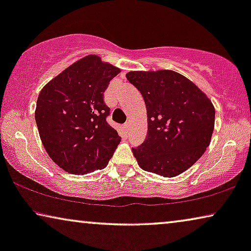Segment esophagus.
I'll return each mask as SVG.
<instances>
[{
    "instance_id": "esophagus-1",
    "label": "esophagus",
    "mask_w": 251,
    "mask_h": 251,
    "mask_svg": "<svg viewBox=\"0 0 251 251\" xmlns=\"http://www.w3.org/2000/svg\"><path fill=\"white\" fill-rule=\"evenodd\" d=\"M129 128H130V122H126L125 123V129L129 130Z\"/></svg>"
}]
</instances>
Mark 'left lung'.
I'll return each instance as SVG.
<instances>
[{
  "instance_id": "1",
  "label": "left lung",
  "mask_w": 251,
  "mask_h": 251,
  "mask_svg": "<svg viewBox=\"0 0 251 251\" xmlns=\"http://www.w3.org/2000/svg\"><path fill=\"white\" fill-rule=\"evenodd\" d=\"M128 81L142 94L147 135L132 153L143 170L177 176L193 166L210 144L215 108L209 98L174 71L130 72Z\"/></svg>"
}]
</instances>
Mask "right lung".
I'll return each mask as SVG.
<instances>
[{"label": "right lung", "instance_id": "add662e5", "mask_svg": "<svg viewBox=\"0 0 251 251\" xmlns=\"http://www.w3.org/2000/svg\"><path fill=\"white\" fill-rule=\"evenodd\" d=\"M119 68L97 56L82 58L50 81L36 101L35 121L44 149L61 169L85 175L107 166L121 142L108 125L104 92Z\"/></svg>", "mask_w": 251, "mask_h": 251}]
</instances>
